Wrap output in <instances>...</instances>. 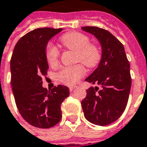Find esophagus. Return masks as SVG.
Wrapping results in <instances>:
<instances>
[{
    "label": "esophagus",
    "instance_id": "34e87169",
    "mask_svg": "<svg viewBox=\"0 0 147 147\" xmlns=\"http://www.w3.org/2000/svg\"><path fill=\"white\" fill-rule=\"evenodd\" d=\"M75 88H76V87H69V91L72 92V91H74Z\"/></svg>",
    "mask_w": 147,
    "mask_h": 147
}]
</instances>
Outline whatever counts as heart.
Masks as SVG:
<instances>
[{"label": "heart", "instance_id": "1", "mask_svg": "<svg viewBox=\"0 0 147 147\" xmlns=\"http://www.w3.org/2000/svg\"><path fill=\"white\" fill-rule=\"evenodd\" d=\"M61 43L66 49L76 51L77 60L81 61L88 67H95L100 63L102 51L100 48L94 44H89V37L79 32H69L63 35ZM46 59L50 66H55L59 59V49L51 44H49L45 50ZM85 69L82 65L64 67L59 74L60 81L67 84L74 85L84 75Z\"/></svg>", "mask_w": 147, "mask_h": 147}]
</instances>
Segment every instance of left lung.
I'll return each instance as SVG.
<instances>
[{
  "instance_id": "8db88e82",
  "label": "left lung",
  "mask_w": 147,
  "mask_h": 147,
  "mask_svg": "<svg viewBox=\"0 0 147 147\" xmlns=\"http://www.w3.org/2000/svg\"><path fill=\"white\" fill-rule=\"evenodd\" d=\"M81 30L95 36L102 49L98 67L85 79L102 88L87 89L81 107L89 122L99 126L110 125L121 116L128 103L131 85L130 65L123 45L109 31L96 26H84Z\"/></svg>"
}]
</instances>
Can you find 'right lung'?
<instances>
[{
	"instance_id": "obj_1",
	"label": "right lung",
	"mask_w": 147,
	"mask_h": 147,
	"mask_svg": "<svg viewBox=\"0 0 147 147\" xmlns=\"http://www.w3.org/2000/svg\"><path fill=\"white\" fill-rule=\"evenodd\" d=\"M62 30L38 28L29 32L19 40L11 59V84L17 108L26 121L37 128H51L60 121L61 104L69 95L64 85L51 91L42 86V77L49 69L46 47Z\"/></svg>"
}]
</instances>
